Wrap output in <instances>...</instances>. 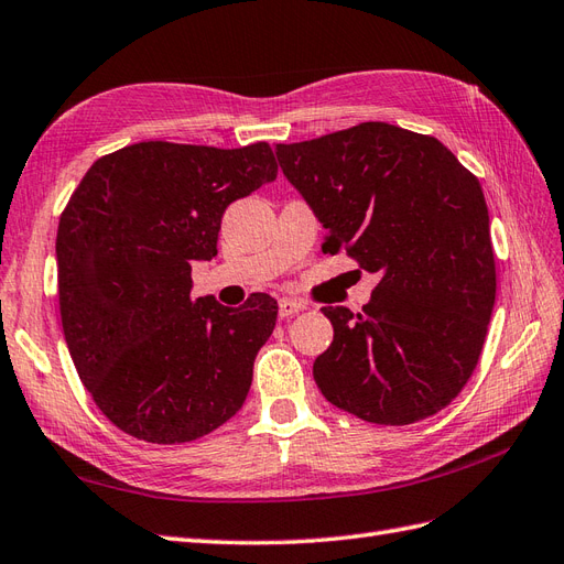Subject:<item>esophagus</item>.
I'll list each match as a JSON object with an SVG mask.
<instances>
[{
	"instance_id": "34e87169",
	"label": "esophagus",
	"mask_w": 564,
	"mask_h": 564,
	"mask_svg": "<svg viewBox=\"0 0 564 564\" xmlns=\"http://www.w3.org/2000/svg\"><path fill=\"white\" fill-rule=\"evenodd\" d=\"M307 310V304L300 302V300H293V297H283L279 300V314L285 318V316H293V314H300Z\"/></svg>"
}]
</instances>
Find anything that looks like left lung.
Masks as SVG:
<instances>
[{
    "label": "left lung",
    "mask_w": 564,
    "mask_h": 564,
    "mask_svg": "<svg viewBox=\"0 0 564 564\" xmlns=\"http://www.w3.org/2000/svg\"><path fill=\"white\" fill-rule=\"evenodd\" d=\"M324 252L347 250L380 281L359 314L324 307L333 343L314 380L333 406L378 425L434 415L465 388L496 300L489 210L477 176L442 141L361 122L276 143Z\"/></svg>",
    "instance_id": "obj_1"
}]
</instances>
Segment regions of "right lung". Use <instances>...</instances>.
Masks as SVG:
<instances>
[{
  "label": "right lung",
  "instance_id": "1",
  "mask_svg": "<svg viewBox=\"0 0 564 564\" xmlns=\"http://www.w3.org/2000/svg\"><path fill=\"white\" fill-rule=\"evenodd\" d=\"M269 143L243 149L141 141L96 160L58 221L63 335L79 380L112 425L182 444L243 406L279 304L231 310L191 297L227 207L276 180Z\"/></svg>",
  "mask_w": 564,
  "mask_h": 564
}]
</instances>
